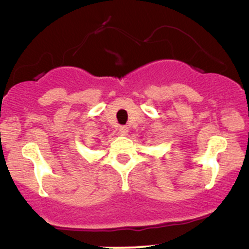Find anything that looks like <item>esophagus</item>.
I'll return each instance as SVG.
<instances>
[{
  "instance_id": "esophagus-1",
  "label": "esophagus",
  "mask_w": 249,
  "mask_h": 249,
  "mask_svg": "<svg viewBox=\"0 0 249 249\" xmlns=\"http://www.w3.org/2000/svg\"><path fill=\"white\" fill-rule=\"evenodd\" d=\"M119 134L121 135H127L128 133V127L127 126H121L119 127Z\"/></svg>"
}]
</instances>
